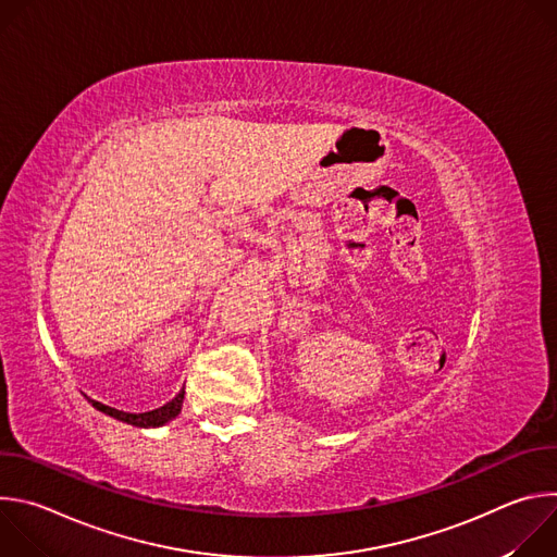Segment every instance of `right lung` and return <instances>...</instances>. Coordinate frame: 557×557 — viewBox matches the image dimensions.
Segmentation results:
<instances>
[{
  "label": "right lung",
  "mask_w": 557,
  "mask_h": 557,
  "mask_svg": "<svg viewBox=\"0 0 557 557\" xmlns=\"http://www.w3.org/2000/svg\"><path fill=\"white\" fill-rule=\"evenodd\" d=\"M183 399H185V389H181L174 399L170 404H165L163 408H156L151 412H143V414H132V412H123V410H116V408H110V406H103L99 401H92L88 399L99 412L112 417V419H119L123 423H129V425H136V428H161L165 423H170L172 419H176L183 410Z\"/></svg>",
  "instance_id": "right-lung-1"
}]
</instances>
